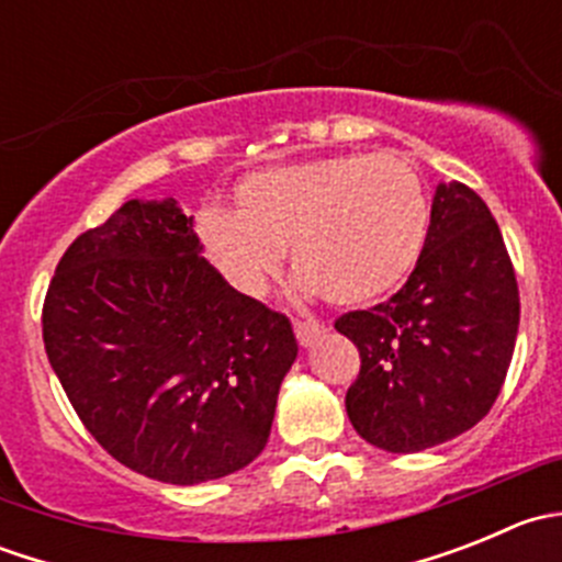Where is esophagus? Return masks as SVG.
Masks as SVG:
<instances>
[{
    "instance_id": "1",
    "label": "esophagus",
    "mask_w": 562,
    "mask_h": 562,
    "mask_svg": "<svg viewBox=\"0 0 562 562\" xmlns=\"http://www.w3.org/2000/svg\"><path fill=\"white\" fill-rule=\"evenodd\" d=\"M293 331H296V339L302 348H307V345H313L315 339H321L323 334H326V326L323 323H315V321H293Z\"/></svg>"
}]
</instances>
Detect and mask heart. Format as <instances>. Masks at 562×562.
Wrapping results in <instances>:
<instances>
[{
	"label": "heart",
	"instance_id": "obj_1",
	"mask_svg": "<svg viewBox=\"0 0 562 562\" xmlns=\"http://www.w3.org/2000/svg\"><path fill=\"white\" fill-rule=\"evenodd\" d=\"M429 217L427 187L407 157L350 151L247 173L234 187V214H203L198 239L245 296L266 291L288 247L299 291L361 307L411 274Z\"/></svg>",
	"mask_w": 562,
	"mask_h": 562
}]
</instances>
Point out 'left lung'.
<instances>
[{"label": "left lung", "mask_w": 562, "mask_h": 562, "mask_svg": "<svg viewBox=\"0 0 562 562\" xmlns=\"http://www.w3.org/2000/svg\"><path fill=\"white\" fill-rule=\"evenodd\" d=\"M334 328L359 348L345 407L367 443L413 454L475 427L501 394L519 328L517 274L479 192L440 181L405 285Z\"/></svg>", "instance_id": "left-lung-1"}]
</instances>
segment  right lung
Segmentation results:
<instances>
[{"label":"right lung","mask_w":562,"mask_h":562,"mask_svg":"<svg viewBox=\"0 0 562 562\" xmlns=\"http://www.w3.org/2000/svg\"><path fill=\"white\" fill-rule=\"evenodd\" d=\"M50 367L124 468L201 484L263 451L299 353L291 321L234 291L176 201H127L61 255L43 302Z\"/></svg>","instance_id":"add662e5"}]
</instances>
